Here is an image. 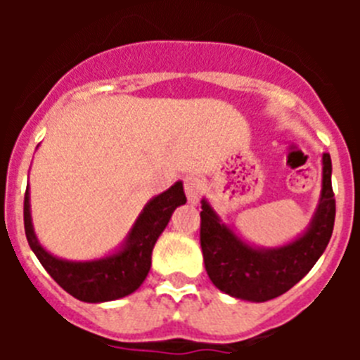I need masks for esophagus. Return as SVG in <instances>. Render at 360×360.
<instances>
[{
    "label": "esophagus",
    "mask_w": 360,
    "mask_h": 360,
    "mask_svg": "<svg viewBox=\"0 0 360 360\" xmlns=\"http://www.w3.org/2000/svg\"><path fill=\"white\" fill-rule=\"evenodd\" d=\"M203 184L202 178L195 176V174H189V176L184 178V191H186L187 200L191 203H196L200 200V195H202Z\"/></svg>",
    "instance_id": "obj_1"
}]
</instances>
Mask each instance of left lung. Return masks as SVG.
I'll return each mask as SVG.
<instances>
[{
  "label": "left lung",
  "instance_id": "1",
  "mask_svg": "<svg viewBox=\"0 0 360 360\" xmlns=\"http://www.w3.org/2000/svg\"><path fill=\"white\" fill-rule=\"evenodd\" d=\"M335 221V195L332 189V158L323 155V193L310 229L294 243L274 250H257L245 245L219 224L203 200L200 212V245L203 263L214 287L225 294L263 303L290 290L316 265L324 252Z\"/></svg>",
  "mask_w": 360,
  "mask_h": 360
}]
</instances>
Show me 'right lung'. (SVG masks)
Returning <instances> with one entry per match:
<instances>
[{
  "mask_svg": "<svg viewBox=\"0 0 360 360\" xmlns=\"http://www.w3.org/2000/svg\"><path fill=\"white\" fill-rule=\"evenodd\" d=\"M182 203H186V195L182 184L176 182L146 205L144 212L136 219L135 227L129 234L128 245L119 254L98 262L73 263L57 259L37 243L32 229L27 191L23 203L25 234L41 265L59 287L65 288L79 301L103 303V301L124 297L141 287L151 269L153 247L171 219L174 209Z\"/></svg>",
  "mask_w": 360,
  "mask_h": 360,
  "instance_id": "1",
  "label": "right lung"
}]
</instances>
